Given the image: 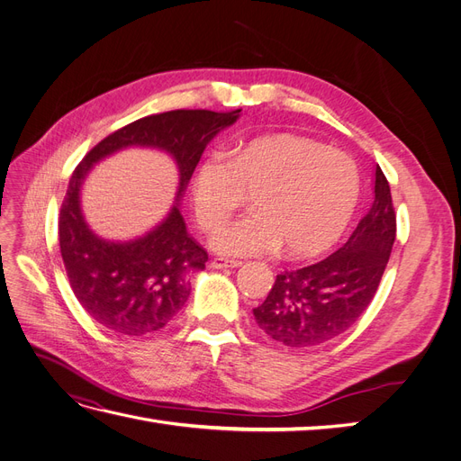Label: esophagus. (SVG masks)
<instances>
[{"label":"esophagus","mask_w":461,"mask_h":461,"mask_svg":"<svg viewBox=\"0 0 461 461\" xmlns=\"http://www.w3.org/2000/svg\"><path fill=\"white\" fill-rule=\"evenodd\" d=\"M209 265H212L213 269H227V267L236 269V267H240L242 261H239V259H229V258H213L212 263H209Z\"/></svg>","instance_id":"esophagus-1"}]
</instances>
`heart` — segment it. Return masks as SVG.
I'll return each instance as SVG.
<instances>
[{
	"label": "heart",
	"instance_id": "heart-1",
	"mask_svg": "<svg viewBox=\"0 0 461 461\" xmlns=\"http://www.w3.org/2000/svg\"><path fill=\"white\" fill-rule=\"evenodd\" d=\"M252 194L256 213L234 219L212 236L225 256L290 258L327 252L350 222L359 196V173L346 151L298 134L258 136L229 149L209 151L192 175V207L200 227L215 229Z\"/></svg>",
	"mask_w": 461,
	"mask_h": 461
}]
</instances>
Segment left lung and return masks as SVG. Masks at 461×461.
<instances>
[{
    "label": "left lung",
    "instance_id": "1",
    "mask_svg": "<svg viewBox=\"0 0 461 461\" xmlns=\"http://www.w3.org/2000/svg\"><path fill=\"white\" fill-rule=\"evenodd\" d=\"M396 239V213L381 167L375 169V200L337 252L296 271L276 275L265 302L254 310L258 327L290 348L337 339L367 310Z\"/></svg>",
    "mask_w": 461,
    "mask_h": 461
}]
</instances>
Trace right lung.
Listing matches in <instances>:
<instances>
[{"mask_svg":"<svg viewBox=\"0 0 461 461\" xmlns=\"http://www.w3.org/2000/svg\"><path fill=\"white\" fill-rule=\"evenodd\" d=\"M240 111L176 109L138 119L104 138L78 163L61 203L59 246L77 300L102 327L124 337H144L169 325L190 296L188 276L205 269L207 252L186 232L178 203L138 239L97 236L80 209L88 171L124 148L161 149L178 167L175 200L180 202L205 146L230 127Z\"/></svg>","mask_w":461,"mask_h":461,"instance_id":"obj_1","label":"right lung"}]
</instances>
